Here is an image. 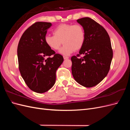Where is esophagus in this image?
Segmentation results:
<instances>
[{"label": "esophagus", "instance_id": "esophagus-1", "mask_svg": "<svg viewBox=\"0 0 130 130\" xmlns=\"http://www.w3.org/2000/svg\"><path fill=\"white\" fill-rule=\"evenodd\" d=\"M63 58H64V60H67V59H68L69 57H67V56H63Z\"/></svg>", "mask_w": 130, "mask_h": 130}]
</instances>
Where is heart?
<instances>
[{
  "mask_svg": "<svg viewBox=\"0 0 130 130\" xmlns=\"http://www.w3.org/2000/svg\"><path fill=\"white\" fill-rule=\"evenodd\" d=\"M53 34V36L47 35L45 36L46 45L50 49L57 50L63 43L64 45L59 53L64 56L70 55L75 50L81 49L85 42V31L80 24H60L54 29Z\"/></svg>",
  "mask_w": 130,
  "mask_h": 130,
  "instance_id": "1",
  "label": "heart"
}]
</instances>
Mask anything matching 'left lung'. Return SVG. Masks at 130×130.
Returning <instances> with one entry per match:
<instances>
[{
    "mask_svg": "<svg viewBox=\"0 0 130 130\" xmlns=\"http://www.w3.org/2000/svg\"><path fill=\"white\" fill-rule=\"evenodd\" d=\"M86 40L79 54L71 58L72 73L78 84L85 87L97 85L107 76L113 58L110 38L104 27L89 17L78 19ZM85 56L78 58L80 54Z\"/></svg>",
    "mask_w": 130,
    "mask_h": 130,
    "instance_id": "8db88e82",
    "label": "left lung"
}]
</instances>
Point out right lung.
<instances>
[{"mask_svg": "<svg viewBox=\"0 0 130 130\" xmlns=\"http://www.w3.org/2000/svg\"><path fill=\"white\" fill-rule=\"evenodd\" d=\"M51 23L36 22L27 29L19 40L17 48L19 69L28 87L43 93L55 83L56 72L63 61L44 42Z\"/></svg>", "mask_w": 130, "mask_h": 130, "instance_id": "right-lung-1", "label": "right lung"}]
</instances>
